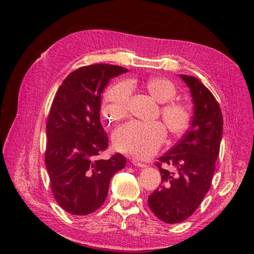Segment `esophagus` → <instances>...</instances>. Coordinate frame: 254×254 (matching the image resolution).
<instances>
[{"mask_svg": "<svg viewBox=\"0 0 254 254\" xmlns=\"http://www.w3.org/2000/svg\"><path fill=\"white\" fill-rule=\"evenodd\" d=\"M132 163H133V165H134V166L141 167V168H144V167H147V163L141 162V161H137V160H135V159H132Z\"/></svg>", "mask_w": 254, "mask_h": 254, "instance_id": "1", "label": "esophagus"}]
</instances>
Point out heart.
Returning a JSON list of instances; mask_svg holds the SVG:
<instances>
[{"instance_id": "heart-1", "label": "heart", "mask_w": 254, "mask_h": 254, "mask_svg": "<svg viewBox=\"0 0 254 254\" xmlns=\"http://www.w3.org/2000/svg\"><path fill=\"white\" fill-rule=\"evenodd\" d=\"M133 83L120 81L107 89L103 101L102 113L107 121L115 123L127 115ZM143 89L158 102L159 117L171 135L178 136L187 130L190 122V111L183 102L173 101L177 88L173 81L162 77L145 80ZM166 137V128L160 122H130L119 127L113 134L114 148L120 152L136 158H148L160 148Z\"/></svg>"}]
</instances>
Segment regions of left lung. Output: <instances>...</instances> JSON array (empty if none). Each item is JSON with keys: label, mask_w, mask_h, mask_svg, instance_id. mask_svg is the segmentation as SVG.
I'll return each mask as SVG.
<instances>
[{"label": "left lung", "mask_w": 254, "mask_h": 254, "mask_svg": "<svg viewBox=\"0 0 254 254\" xmlns=\"http://www.w3.org/2000/svg\"><path fill=\"white\" fill-rule=\"evenodd\" d=\"M180 77L190 88L194 102L191 126L158 158L161 184L148 198L152 213L168 224L187 220L207 194L223 134V115L216 98L196 77Z\"/></svg>", "instance_id": "1"}]
</instances>
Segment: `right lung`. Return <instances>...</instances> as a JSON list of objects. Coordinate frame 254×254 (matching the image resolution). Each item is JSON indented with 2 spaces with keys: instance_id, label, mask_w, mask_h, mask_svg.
<instances>
[{
  "instance_id": "add662e5",
  "label": "right lung",
  "mask_w": 254,
  "mask_h": 254,
  "mask_svg": "<svg viewBox=\"0 0 254 254\" xmlns=\"http://www.w3.org/2000/svg\"><path fill=\"white\" fill-rule=\"evenodd\" d=\"M127 70L106 64L80 67L66 77L54 97L45 161L55 199L69 214L87 215L100 208L112 176L127 163L121 153L97 159L109 147L100 120L101 93L110 79Z\"/></svg>"
}]
</instances>
